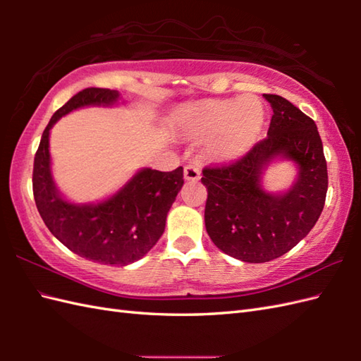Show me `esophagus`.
Wrapping results in <instances>:
<instances>
[{"instance_id":"1","label":"esophagus","mask_w":361,"mask_h":361,"mask_svg":"<svg viewBox=\"0 0 361 361\" xmlns=\"http://www.w3.org/2000/svg\"><path fill=\"white\" fill-rule=\"evenodd\" d=\"M200 175H202V172H200V167H198V166L189 164V166L185 167V180L198 181V180H200Z\"/></svg>"}]
</instances>
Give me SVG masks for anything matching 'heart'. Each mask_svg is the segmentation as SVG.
<instances>
[{
	"label": "heart",
	"instance_id": "1",
	"mask_svg": "<svg viewBox=\"0 0 361 361\" xmlns=\"http://www.w3.org/2000/svg\"><path fill=\"white\" fill-rule=\"evenodd\" d=\"M178 119L189 135L211 140L219 158L233 159L243 155L262 132L265 110L255 96L240 99H209L186 105Z\"/></svg>",
	"mask_w": 361,
	"mask_h": 361
}]
</instances>
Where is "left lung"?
I'll use <instances>...</instances> for the list:
<instances>
[{
  "instance_id": "1",
  "label": "left lung",
  "mask_w": 361,
  "mask_h": 361,
  "mask_svg": "<svg viewBox=\"0 0 361 361\" xmlns=\"http://www.w3.org/2000/svg\"><path fill=\"white\" fill-rule=\"evenodd\" d=\"M264 97L273 109L265 140L235 163L203 169L202 176L211 240L225 255L250 264L270 262L296 247L315 226L327 192V164L315 122L287 99ZM276 160L297 167L283 193H270L262 183Z\"/></svg>"
}]
</instances>
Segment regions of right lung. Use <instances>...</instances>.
Instances as JSON below:
<instances>
[{
	"instance_id": "add662e5",
	"label": "right lung",
	"mask_w": 361,
	"mask_h": 361,
	"mask_svg": "<svg viewBox=\"0 0 361 361\" xmlns=\"http://www.w3.org/2000/svg\"><path fill=\"white\" fill-rule=\"evenodd\" d=\"M116 90L87 88L52 114L35 153L32 188L37 209L54 237L80 257L102 265L126 267L155 247L166 217L183 188V167L159 172L142 167L124 186L96 203H74L52 176L49 135L56 122L83 106H114Z\"/></svg>"
}]
</instances>
